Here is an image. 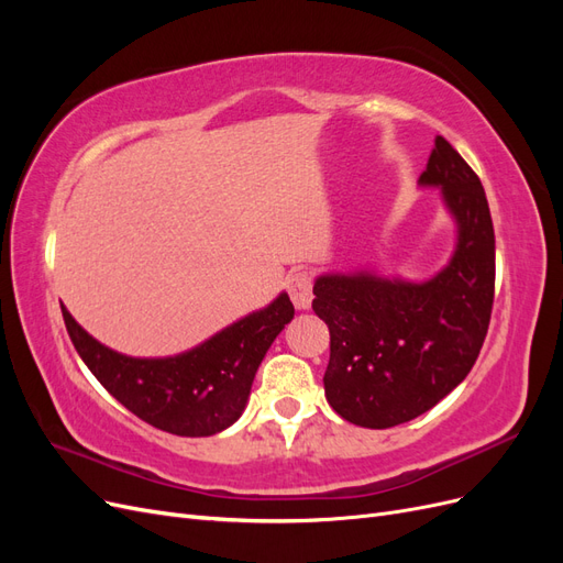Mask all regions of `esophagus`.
Instances as JSON below:
<instances>
[{
  "label": "esophagus",
  "mask_w": 563,
  "mask_h": 563,
  "mask_svg": "<svg viewBox=\"0 0 563 563\" xmlns=\"http://www.w3.org/2000/svg\"><path fill=\"white\" fill-rule=\"evenodd\" d=\"M286 291L291 296L296 310H308L312 305V277L308 272H294L286 279Z\"/></svg>",
  "instance_id": "1"
}]
</instances>
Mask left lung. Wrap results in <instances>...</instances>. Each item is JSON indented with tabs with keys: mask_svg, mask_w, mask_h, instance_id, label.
<instances>
[{
	"mask_svg": "<svg viewBox=\"0 0 563 563\" xmlns=\"http://www.w3.org/2000/svg\"><path fill=\"white\" fill-rule=\"evenodd\" d=\"M455 220L451 261L428 282L373 272L321 275L312 310L329 323L323 389L333 411L371 430L430 411L465 380L484 345L496 288V234L479 176L437 135L418 180Z\"/></svg>",
	"mask_w": 563,
	"mask_h": 563,
	"instance_id": "1",
	"label": "left lung"
}]
</instances>
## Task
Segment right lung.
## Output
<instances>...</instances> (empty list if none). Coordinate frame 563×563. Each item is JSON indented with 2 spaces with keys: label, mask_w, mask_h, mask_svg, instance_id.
Segmentation results:
<instances>
[{
  "label": "right lung",
  "mask_w": 563,
  "mask_h": 563,
  "mask_svg": "<svg viewBox=\"0 0 563 563\" xmlns=\"http://www.w3.org/2000/svg\"><path fill=\"white\" fill-rule=\"evenodd\" d=\"M60 310L75 350L98 383L133 416L178 437H211L242 416L255 371L296 312L288 296L279 294L267 308L192 350L164 360H135L100 345L65 305Z\"/></svg>",
  "instance_id": "add662e5"
}]
</instances>
